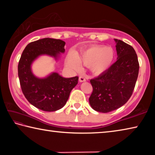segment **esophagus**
Returning <instances> with one entry per match:
<instances>
[{"mask_svg": "<svg viewBox=\"0 0 155 155\" xmlns=\"http://www.w3.org/2000/svg\"><path fill=\"white\" fill-rule=\"evenodd\" d=\"M78 80H79V82H81V83L85 82V81H86V79L83 77H79V78H78Z\"/></svg>", "mask_w": 155, "mask_h": 155, "instance_id": "obj_1", "label": "esophagus"}]
</instances>
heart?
<instances>
[{
	"mask_svg": "<svg viewBox=\"0 0 155 155\" xmlns=\"http://www.w3.org/2000/svg\"><path fill=\"white\" fill-rule=\"evenodd\" d=\"M115 57V52L110 46L94 45L81 50L76 55L70 54L66 59L68 68L76 72L81 70V64L88 65L90 71L94 75L105 72L111 67Z\"/></svg>",
	"mask_w": 155,
	"mask_h": 155,
	"instance_id": "b5f03b06",
	"label": "heart"
}]
</instances>
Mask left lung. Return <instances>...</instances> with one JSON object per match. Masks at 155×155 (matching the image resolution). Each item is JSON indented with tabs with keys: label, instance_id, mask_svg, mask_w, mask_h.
Returning <instances> with one entry per match:
<instances>
[{
	"label": "left lung",
	"instance_id": "left-lung-1",
	"mask_svg": "<svg viewBox=\"0 0 155 155\" xmlns=\"http://www.w3.org/2000/svg\"><path fill=\"white\" fill-rule=\"evenodd\" d=\"M116 43L117 61L105 72L90 80L93 91L89 98L92 109L108 113L129 100L139 74L137 55L132 46L120 40Z\"/></svg>",
	"mask_w": 155,
	"mask_h": 155
}]
</instances>
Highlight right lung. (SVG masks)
<instances>
[{
	"label": "right lung",
	"instance_id": "add662e5",
	"mask_svg": "<svg viewBox=\"0 0 155 155\" xmlns=\"http://www.w3.org/2000/svg\"><path fill=\"white\" fill-rule=\"evenodd\" d=\"M65 44L61 40L48 38L33 41L26 46L18 63V77L23 94L31 104L44 111L61 109L77 85L78 77L64 78L52 72L40 78L33 74L31 64L44 54L58 59L60 53H64Z\"/></svg>",
	"mask_w": 155,
	"mask_h": 155
}]
</instances>
